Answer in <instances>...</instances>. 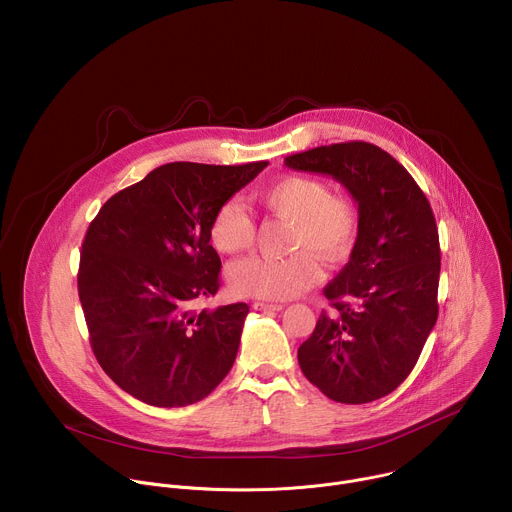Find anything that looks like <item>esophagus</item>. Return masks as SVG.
Instances as JSON below:
<instances>
[{
    "instance_id": "34e87169",
    "label": "esophagus",
    "mask_w": 512,
    "mask_h": 512,
    "mask_svg": "<svg viewBox=\"0 0 512 512\" xmlns=\"http://www.w3.org/2000/svg\"><path fill=\"white\" fill-rule=\"evenodd\" d=\"M253 309H255V311H263V313H269V311H281V309H283V305H279V303H261V301H257V303H253Z\"/></svg>"
}]
</instances>
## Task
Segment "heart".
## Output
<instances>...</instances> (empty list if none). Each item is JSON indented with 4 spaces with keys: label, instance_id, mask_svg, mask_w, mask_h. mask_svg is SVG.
Instances as JSON below:
<instances>
[{
    "label": "heart",
    "instance_id": "b5f03b06",
    "mask_svg": "<svg viewBox=\"0 0 512 512\" xmlns=\"http://www.w3.org/2000/svg\"><path fill=\"white\" fill-rule=\"evenodd\" d=\"M261 207L291 225L285 259L249 257L229 269V287L247 299L285 301L313 287L321 269L311 257L335 265L349 257L359 235V213L351 199L331 195L315 177L291 175L257 195ZM255 241V223L247 209L229 199L209 223V243L221 255H237Z\"/></svg>",
    "mask_w": 512,
    "mask_h": 512
}]
</instances>
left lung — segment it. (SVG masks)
<instances>
[{"mask_svg":"<svg viewBox=\"0 0 512 512\" xmlns=\"http://www.w3.org/2000/svg\"><path fill=\"white\" fill-rule=\"evenodd\" d=\"M285 165L333 177L359 209L351 259L323 289L333 311L321 313L299 347V367L337 403L377 401L409 377L437 323L433 209L409 171L373 143L323 145L289 155Z\"/></svg>","mask_w":512,"mask_h":512,"instance_id":"1","label":"left lung"}]
</instances>
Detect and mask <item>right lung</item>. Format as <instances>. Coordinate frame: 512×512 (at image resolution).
Masks as SVG:
<instances>
[{"mask_svg": "<svg viewBox=\"0 0 512 512\" xmlns=\"http://www.w3.org/2000/svg\"><path fill=\"white\" fill-rule=\"evenodd\" d=\"M269 163L175 161L115 193L89 223L77 291L109 379L153 407L205 399L231 371L249 307L193 313L219 289L209 223Z\"/></svg>", "mask_w": 512, "mask_h": 512, "instance_id": "1", "label": "right lung"}]
</instances>
